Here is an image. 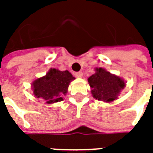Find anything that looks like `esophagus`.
<instances>
[{"label":"esophagus","mask_w":153,"mask_h":153,"mask_svg":"<svg viewBox=\"0 0 153 153\" xmlns=\"http://www.w3.org/2000/svg\"><path fill=\"white\" fill-rule=\"evenodd\" d=\"M75 76H76V77H82V71H78V72H76L75 73Z\"/></svg>","instance_id":"1"}]
</instances>
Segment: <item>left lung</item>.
I'll return each instance as SVG.
<instances>
[{
  "label": "left lung",
  "instance_id": "1",
  "mask_svg": "<svg viewBox=\"0 0 153 153\" xmlns=\"http://www.w3.org/2000/svg\"><path fill=\"white\" fill-rule=\"evenodd\" d=\"M88 82L93 97L104 102L117 100L125 87V82L121 77L111 74L104 68H96L95 73L88 77Z\"/></svg>",
  "mask_w": 153,
  "mask_h": 153
}]
</instances>
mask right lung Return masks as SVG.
Here are the masks:
<instances>
[{"instance_id": "right-lung-1", "label": "right lung", "mask_w": 153, "mask_h": 153, "mask_svg": "<svg viewBox=\"0 0 153 153\" xmlns=\"http://www.w3.org/2000/svg\"><path fill=\"white\" fill-rule=\"evenodd\" d=\"M75 79L68 71H59L51 68L46 76L32 82V90L36 98H42L46 103L59 102L66 94L70 82Z\"/></svg>"}]
</instances>
